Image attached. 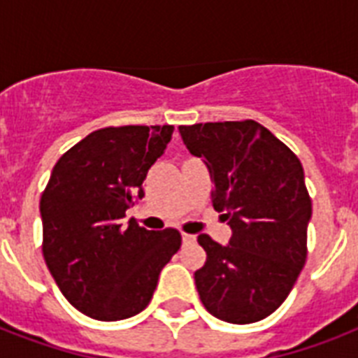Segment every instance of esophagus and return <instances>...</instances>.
I'll return each instance as SVG.
<instances>
[{
  "label": "esophagus",
  "instance_id": "1",
  "mask_svg": "<svg viewBox=\"0 0 358 358\" xmlns=\"http://www.w3.org/2000/svg\"><path fill=\"white\" fill-rule=\"evenodd\" d=\"M195 239L196 238L193 234H185V232H182V241H184V243H193Z\"/></svg>",
  "mask_w": 358,
  "mask_h": 358
}]
</instances>
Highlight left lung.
<instances>
[{
  "instance_id": "1",
  "label": "left lung",
  "mask_w": 358,
  "mask_h": 358,
  "mask_svg": "<svg viewBox=\"0 0 358 358\" xmlns=\"http://www.w3.org/2000/svg\"><path fill=\"white\" fill-rule=\"evenodd\" d=\"M187 150L206 163L213 208L232 238L199 236L206 264L195 271L202 305L245 325L277 310L306 262L312 201L299 157L255 120L180 126Z\"/></svg>"
}]
</instances>
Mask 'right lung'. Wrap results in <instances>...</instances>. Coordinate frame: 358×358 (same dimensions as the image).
Returning a JSON list of instances; mask_svg holds the SVG:
<instances>
[{"label": "right lung", "instance_id": "add662e5", "mask_svg": "<svg viewBox=\"0 0 358 358\" xmlns=\"http://www.w3.org/2000/svg\"><path fill=\"white\" fill-rule=\"evenodd\" d=\"M174 126L92 131L59 157L41 196L42 255L69 303L100 322L126 320L150 303L159 273L182 245L176 229L124 221Z\"/></svg>", "mask_w": 358, "mask_h": 358}]
</instances>
